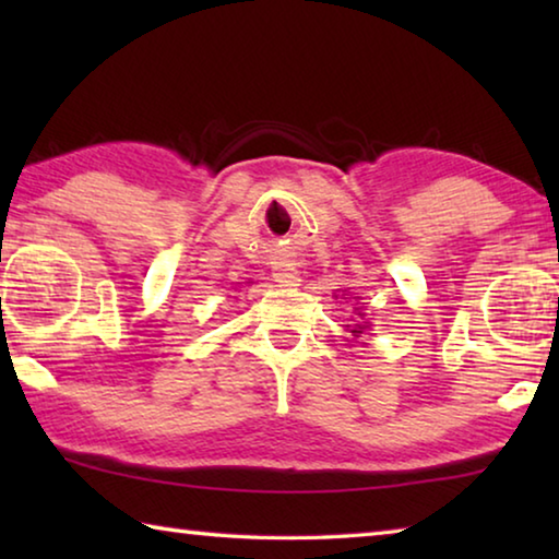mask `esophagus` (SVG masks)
<instances>
[{
    "instance_id": "1",
    "label": "esophagus",
    "mask_w": 559,
    "mask_h": 559,
    "mask_svg": "<svg viewBox=\"0 0 559 559\" xmlns=\"http://www.w3.org/2000/svg\"><path fill=\"white\" fill-rule=\"evenodd\" d=\"M273 281H276L278 286H286V288L298 286L300 271L296 266V261H276V263H273Z\"/></svg>"
}]
</instances>
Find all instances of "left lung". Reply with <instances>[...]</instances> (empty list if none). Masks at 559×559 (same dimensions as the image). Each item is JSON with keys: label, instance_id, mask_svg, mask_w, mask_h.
<instances>
[{"label": "left lung", "instance_id": "8db88e82", "mask_svg": "<svg viewBox=\"0 0 559 559\" xmlns=\"http://www.w3.org/2000/svg\"><path fill=\"white\" fill-rule=\"evenodd\" d=\"M353 333H355V335H359V333H362V328H359V325H357V328L353 330Z\"/></svg>", "mask_w": 559, "mask_h": 559}]
</instances>
